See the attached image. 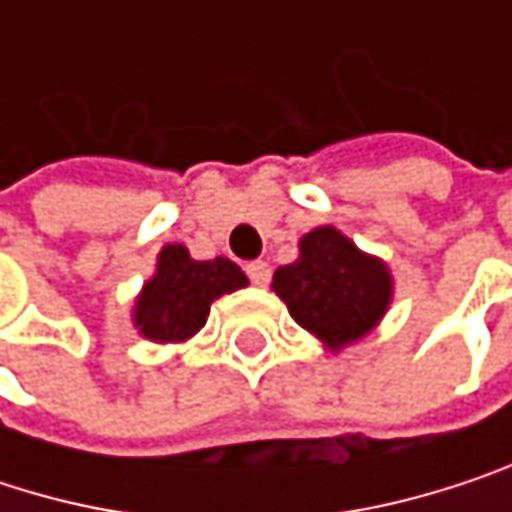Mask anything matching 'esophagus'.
I'll list each match as a JSON object with an SVG mask.
<instances>
[{
    "mask_svg": "<svg viewBox=\"0 0 512 512\" xmlns=\"http://www.w3.org/2000/svg\"><path fill=\"white\" fill-rule=\"evenodd\" d=\"M246 272H249L252 284H257V287H266V284H269V278H272V269H269V263H266V260H252V263L246 266Z\"/></svg>",
    "mask_w": 512,
    "mask_h": 512,
    "instance_id": "1",
    "label": "esophagus"
}]
</instances>
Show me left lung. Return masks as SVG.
Returning a JSON list of instances; mask_svg holds the SVG:
<instances>
[{
    "instance_id": "obj_1",
    "label": "left lung",
    "mask_w": 512,
    "mask_h": 512,
    "mask_svg": "<svg viewBox=\"0 0 512 512\" xmlns=\"http://www.w3.org/2000/svg\"><path fill=\"white\" fill-rule=\"evenodd\" d=\"M290 317L329 353L370 335L394 302V275L382 257L361 252L335 225L299 240V257L272 275Z\"/></svg>"
}]
</instances>
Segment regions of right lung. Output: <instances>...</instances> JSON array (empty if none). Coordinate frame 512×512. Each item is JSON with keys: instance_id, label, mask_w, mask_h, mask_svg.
Listing matches in <instances>:
<instances>
[{"instance_id": "obj_1", "label": "right lung", "mask_w": 512, "mask_h": 512, "mask_svg": "<svg viewBox=\"0 0 512 512\" xmlns=\"http://www.w3.org/2000/svg\"><path fill=\"white\" fill-rule=\"evenodd\" d=\"M246 284L249 278L234 260H195L183 243H165L154 275L133 299V329L154 344H186L204 329L210 305Z\"/></svg>"}]
</instances>
